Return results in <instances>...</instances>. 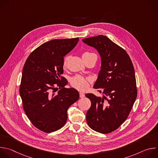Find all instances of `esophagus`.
Listing matches in <instances>:
<instances>
[{"instance_id":"obj_1","label":"esophagus","mask_w":158,"mask_h":158,"mask_svg":"<svg viewBox=\"0 0 158 158\" xmlns=\"http://www.w3.org/2000/svg\"><path fill=\"white\" fill-rule=\"evenodd\" d=\"M84 96H85V95H84V94H83L82 93H79V97H80L81 98H84Z\"/></svg>"}]
</instances>
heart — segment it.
<instances>
[{"label": "heart", "instance_id": "heart-1", "mask_svg": "<svg viewBox=\"0 0 158 158\" xmlns=\"http://www.w3.org/2000/svg\"><path fill=\"white\" fill-rule=\"evenodd\" d=\"M93 55H95L93 53H91L89 52H85L82 54V58H85L89 56H91ZM69 60V57H65L63 61V66L65 67L67 65V62H68ZM91 82V80H90L89 78L84 77L80 75H77L75 76L74 77H72L70 83L71 85L75 89L79 90V91H85L89 88V83Z\"/></svg>", "mask_w": 158, "mask_h": 158}]
</instances>
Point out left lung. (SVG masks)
I'll return each mask as SVG.
<instances>
[{"label":"left lung","mask_w":158,"mask_h":158,"mask_svg":"<svg viewBox=\"0 0 158 158\" xmlns=\"http://www.w3.org/2000/svg\"><path fill=\"white\" fill-rule=\"evenodd\" d=\"M82 40L97 49L101 57V70L93 87L100 89L103 96L85 94L91 102L87 123L98 132L110 133L126 121L137 98L134 66L126 51L105 35Z\"/></svg>","instance_id":"left-lung-1"}]
</instances>
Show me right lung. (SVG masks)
<instances>
[{
    "instance_id": "obj_1",
    "label": "right lung",
    "mask_w": 158,
    "mask_h": 158,
    "mask_svg": "<svg viewBox=\"0 0 158 158\" xmlns=\"http://www.w3.org/2000/svg\"><path fill=\"white\" fill-rule=\"evenodd\" d=\"M78 41L76 37L45 42L31 53L24 64L19 87L22 105L32 124L43 132L63 127L67 109L79 99L76 89L64 87L67 81L62 76L64 57Z\"/></svg>"
}]
</instances>
